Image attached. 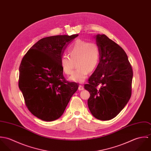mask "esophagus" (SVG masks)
Masks as SVG:
<instances>
[{
  "label": "esophagus",
  "mask_w": 151,
  "mask_h": 151,
  "mask_svg": "<svg viewBox=\"0 0 151 151\" xmlns=\"http://www.w3.org/2000/svg\"><path fill=\"white\" fill-rule=\"evenodd\" d=\"M84 86H82V85H80L78 86V90L79 91H82V90H84Z\"/></svg>",
  "instance_id": "esophagus-1"
}]
</instances>
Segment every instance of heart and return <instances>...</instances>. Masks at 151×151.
<instances>
[{"label": "heart", "mask_w": 151, "mask_h": 151, "mask_svg": "<svg viewBox=\"0 0 151 151\" xmlns=\"http://www.w3.org/2000/svg\"><path fill=\"white\" fill-rule=\"evenodd\" d=\"M69 55L60 59V65L63 73L67 75L73 73L75 62L77 69L70 77V80L82 83L86 80L89 72L93 71L99 60V49L93 42L77 40L67 49Z\"/></svg>", "instance_id": "b5f03b06"}]
</instances>
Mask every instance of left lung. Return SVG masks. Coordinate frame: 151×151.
<instances>
[{
    "mask_svg": "<svg viewBox=\"0 0 151 151\" xmlns=\"http://www.w3.org/2000/svg\"><path fill=\"white\" fill-rule=\"evenodd\" d=\"M99 63L84 88L90 96L88 106L92 114L101 120L114 118L131 96L132 67L123 48L105 35L96 36Z\"/></svg>",
    "mask_w": 151,
    "mask_h": 151,
    "instance_id": "left-lung-1",
    "label": "left lung"
}]
</instances>
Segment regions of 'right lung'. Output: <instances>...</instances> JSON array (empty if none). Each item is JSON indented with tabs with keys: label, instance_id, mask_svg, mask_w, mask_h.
<instances>
[{
	"label": "right lung",
	"instance_id": "right-lung-1",
	"mask_svg": "<svg viewBox=\"0 0 151 151\" xmlns=\"http://www.w3.org/2000/svg\"><path fill=\"white\" fill-rule=\"evenodd\" d=\"M78 34L43 38L22 59L19 86L29 111L38 119L51 122L64 113L78 84L67 81L60 59L67 45Z\"/></svg>",
	"mask_w": 151,
	"mask_h": 151
}]
</instances>
